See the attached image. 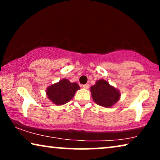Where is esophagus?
Returning a JSON list of instances; mask_svg holds the SVG:
<instances>
[{"instance_id": "34e87169", "label": "esophagus", "mask_w": 160, "mask_h": 160, "mask_svg": "<svg viewBox=\"0 0 160 160\" xmlns=\"http://www.w3.org/2000/svg\"><path fill=\"white\" fill-rule=\"evenodd\" d=\"M82 87L84 89H89V84H84V85H82Z\"/></svg>"}]
</instances>
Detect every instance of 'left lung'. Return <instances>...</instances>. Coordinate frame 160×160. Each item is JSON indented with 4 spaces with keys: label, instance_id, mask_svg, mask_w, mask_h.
<instances>
[{
    "label": "left lung",
    "instance_id": "1",
    "mask_svg": "<svg viewBox=\"0 0 160 160\" xmlns=\"http://www.w3.org/2000/svg\"><path fill=\"white\" fill-rule=\"evenodd\" d=\"M90 92L94 102L104 108L113 107L121 97L119 89L103 78L96 81L95 84L90 87Z\"/></svg>",
    "mask_w": 160,
    "mask_h": 160
}]
</instances>
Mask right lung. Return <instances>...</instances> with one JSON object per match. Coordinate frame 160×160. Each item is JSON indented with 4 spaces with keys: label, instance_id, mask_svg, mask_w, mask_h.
Here are the masks:
<instances>
[{
    "label": "right lung",
    "instance_id": "1",
    "mask_svg": "<svg viewBox=\"0 0 160 160\" xmlns=\"http://www.w3.org/2000/svg\"><path fill=\"white\" fill-rule=\"evenodd\" d=\"M80 89L77 83H71L67 78L50 85L46 89L48 99L53 104L62 106L73 99L76 92Z\"/></svg>",
    "mask_w": 160,
    "mask_h": 160
}]
</instances>
